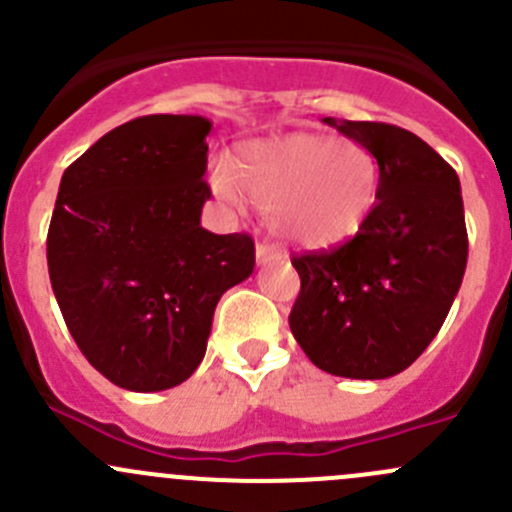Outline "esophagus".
Wrapping results in <instances>:
<instances>
[{"label":"esophagus","instance_id":"obj_1","mask_svg":"<svg viewBox=\"0 0 512 512\" xmlns=\"http://www.w3.org/2000/svg\"><path fill=\"white\" fill-rule=\"evenodd\" d=\"M255 257H257V265H270V262L282 260V252L275 250L272 245H267V242H260L255 250Z\"/></svg>","mask_w":512,"mask_h":512}]
</instances>
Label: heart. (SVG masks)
Wrapping results in <instances>:
<instances>
[{
  "instance_id": "obj_1",
  "label": "heart",
  "mask_w": 512,
  "mask_h": 512,
  "mask_svg": "<svg viewBox=\"0 0 512 512\" xmlns=\"http://www.w3.org/2000/svg\"><path fill=\"white\" fill-rule=\"evenodd\" d=\"M210 185L232 208H242L245 192L280 240L327 250L354 237L369 218L379 163L356 138L287 133L240 146L232 168L215 165Z\"/></svg>"
}]
</instances>
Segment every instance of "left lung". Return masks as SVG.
<instances>
[{"label": "left lung", "instance_id": "1", "mask_svg": "<svg viewBox=\"0 0 512 512\" xmlns=\"http://www.w3.org/2000/svg\"><path fill=\"white\" fill-rule=\"evenodd\" d=\"M379 163V203L332 252L294 257L302 289L289 329L314 366L389 379L433 342L468 260L461 183L428 143L389 123L334 121Z\"/></svg>", "mask_w": 512, "mask_h": 512}]
</instances>
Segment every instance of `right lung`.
Listing matches in <instances>:
<instances>
[{"label":"right lung","instance_id":"1","mask_svg":"<svg viewBox=\"0 0 512 512\" xmlns=\"http://www.w3.org/2000/svg\"><path fill=\"white\" fill-rule=\"evenodd\" d=\"M203 116L133 118L61 175L49 277L89 364L128 391L183 384L208 349L220 297L255 267L250 235L200 225L210 188Z\"/></svg>","mask_w":512,"mask_h":512}]
</instances>
